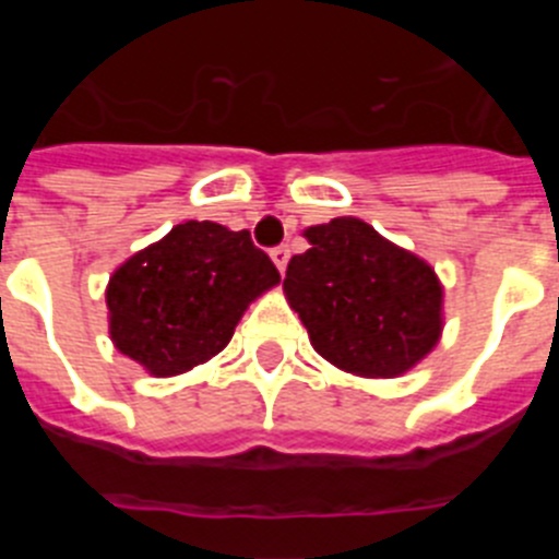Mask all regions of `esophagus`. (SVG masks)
Instances as JSON below:
<instances>
[{"instance_id":"esophagus-1","label":"esophagus","mask_w":559,"mask_h":559,"mask_svg":"<svg viewBox=\"0 0 559 559\" xmlns=\"http://www.w3.org/2000/svg\"><path fill=\"white\" fill-rule=\"evenodd\" d=\"M288 257H290V249L285 243H280V246H274V249H271V260H274L276 269H280V271H285V265H288Z\"/></svg>"}]
</instances>
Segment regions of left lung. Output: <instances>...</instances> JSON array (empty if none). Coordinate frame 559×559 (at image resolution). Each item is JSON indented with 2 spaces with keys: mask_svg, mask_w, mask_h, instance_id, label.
<instances>
[{
  "mask_svg": "<svg viewBox=\"0 0 559 559\" xmlns=\"http://www.w3.org/2000/svg\"><path fill=\"white\" fill-rule=\"evenodd\" d=\"M310 249L285 271L290 308L322 358L367 378H394L442 333V285L426 260L358 218L305 231Z\"/></svg>",
  "mask_w": 559,
  "mask_h": 559,
  "instance_id": "8db88e82",
  "label": "left lung"
}]
</instances>
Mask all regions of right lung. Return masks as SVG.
<instances>
[{"label":"right lung","instance_id":"right-lung-1","mask_svg":"<svg viewBox=\"0 0 559 559\" xmlns=\"http://www.w3.org/2000/svg\"><path fill=\"white\" fill-rule=\"evenodd\" d=\"M276 283L280 271L249 231L187 221L114 271L111 338L156 378L187 372L218 355L251 299Z\"/></svg>","mask_w":559,"mask_h":559}]
</instances>
